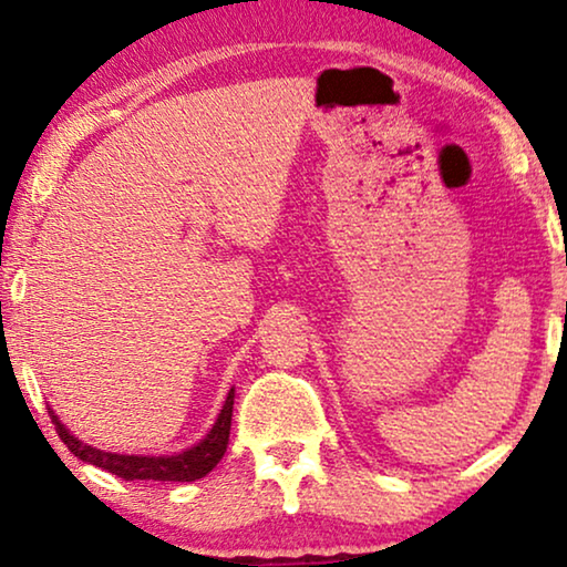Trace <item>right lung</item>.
Returning a JSON list of instances; mask_svg holds the SVG:
<instances>
[{"instance_id":"1","label":"right lung","mask_w":567,"mask_h":567,"mask_svg":"<svg viewBox=\"0 0 567 567\" xmlns=\"http://www.w3.org/2000/svg\"><path fill=\"white\" fill-rule=\"evenodd\" d=\"M231 405H235V390H229L224 408L212 431L206 439H200L196 446L185 449L181 454L173 456H134V454H113L100 452L95 446L82 444L74 439L64 423L59 421L56 413L49 408V415L53 425H56L59 439L69 446V452L80 456L82 462L95 464L100 470H107L111 475H118L123 480H159V483H193V480L206 477L219 460L227 452L229 444V429H231Z\"/></svg>"}]
</instances>
